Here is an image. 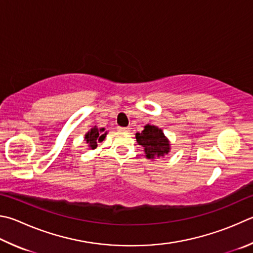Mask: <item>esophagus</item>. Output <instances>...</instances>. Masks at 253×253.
Instances as JSON below:
<instances>
[{
  "label": "esophagus",
  "instance_id": "34e87169",
  "mask_svg": "<svg viewBox=\"0 0 253 253\" xmlns=\"http://www.w3.org/2000/svg\"><path fill=\"white\" fill-rule=\"evenodd\" d=\"M119 130H123V131H129L130 128L129 127H118Z\"/></svg>",
  "mask_w": 253,
  "mask_h": 253
}]
</instances>
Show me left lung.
Masks as SVG:
<instances>
[{
	"instance_id": "obj_1",
	"label": "left lung",
	"mask_w": 253,
	"mask_h": 253,
	"mask_svg": "<svg viewBox=\"0 0 253 253\" xmlns=\"http://www.w3.org/2000/svg\"><path fill=\"white\" fill-rule=\"evenodd\" d=\"M136 140L145 148L147 158L162 157L169 153V141L158 127L146 125L141 132H137Z\"/></svg>"
}]
</instances>
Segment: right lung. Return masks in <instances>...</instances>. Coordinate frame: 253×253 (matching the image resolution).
<instances>
[{"instance_id": "right-lung-1", "label": "right lung", "mask_w": 253, "mask_h": 253, "mask_svg": "<svg viewBox=\"0 0 253 253\" xmlns=\"http://www.w3.org/2000/svg\"><path fill=\"white\" fill-rule=\"evenodd\" d=\"M104 130H105L104 128H100V129H98V128L94 127V128H91L90 131H88L85 135V140H86L87 144L89 145L91 149H94V148H96V147H97L98 141L100 142V141L104 140L105 136H106V134H107V132H105V134L100 135V132H103Z\"/></svg>"}]
</instances>
